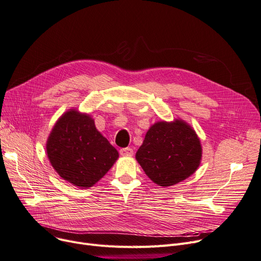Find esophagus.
Segmentation results:
<instances>
[{
	"instance_id": "1",
	"label": "esophagus",
	"mask_w": 261,
	"mask_h": 261,
	"mask_svg": "<svg viewBox=\"0 0 261 261\" xmlns=\"http://www.w3.org/2000/svg\"><path fill=\"white\" fill-rule=\"evenodd\" d=\"M120 154L123 156H132L134 154V151L132 148H123L120 150Z\"/></svg>"
}]
</instances>
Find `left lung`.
<instances>
[{
    "label": "left lung",
    "instance_id": "8db88e82",
    "mask_svg": "<svg viewBox=\"0 0 261 261\" xmlns=\"http://www.w3.org/2000/svg\"><path fill=\"white\" fill-rule=\"evenodd\" d=\"M195 130L181 120L159 122L148 130L136 153L143 171L158 185L171 186L192 175L201 160Z\"/></svg>",
    "mask_w": 261,
    "mask_h": 261
}]
</instances>
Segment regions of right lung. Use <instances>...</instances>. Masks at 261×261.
I'll return each mask as SVG.
<instances>
[{"label": "right lung", "mask_w": 261, "mask_h": 261, "mask_svg": "<svg viewBox=\"0 0 261 261\" xmlns=\"http://www.w3.org/2000/svg\"><path fill=\"white\" fill-rule=\"evenodd\" d=\"M48 159L62 179L79 187L99 181L119 158V153L96 129L94 120L76 110L67 111L47 141Z\"/></svg>", "instance_id": "add662e5"}]
</instances>
